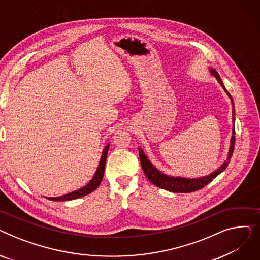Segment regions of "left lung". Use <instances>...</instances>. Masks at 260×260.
<instances>
[{"label":"left lung","instance_id":"8db88e82","mask_svg":"<svg viewBox=\"0 0 260 260\" xmlns=\"http://www.w3.org/2000/svg\"><path fill=\"white\" fill-rule=\"evenodd\" d=\"M211 74L218 80L220 85L223 87L224 91L228 93V95L230 97L232 103H233V99H232V95L230 94V92L225 89L222 80L218 75V73L213 70V68H210ZM233 122H235V111H234V103H233ZM234 144H235V128H233V135H232V139H231V146H230V151H229V156H228V160L223 163V165L217 169L215 172H213L212 174L202 177V178H198V179H188V178H183V177H172V176H168L166 174L161 173L160 171H158L152 163L147 159V157L144 155L142 149L139 147V158H140V163L142 170L145 174V176L147 177V179L151 181L154 185L170 190V192L173 193H192L195 192V190H198L202 187L206 186L208 183H210L214 178L219 175L220 173H222L225 168L228 167V165L230 163V159L232 158V155H233L234 152Z\"/></svg>","mask_w":260,"mask_h":260}]
</instances>
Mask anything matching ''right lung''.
I'll list each match as a JSON object with an SVG mask.
<instances>
[{
  "label": "right lung",
  "mask_w": 260,
  "mask_h": 260,
  "mask_svg": "<svg viewBox=\"0 0 260 260\" xmlns=\"http://www.w3.org/2000/svg\"><path fill=\"white\" fill-rule=\"evenodd\" d=\"M108 147L109 144H107L104 149H103V153L101 156V160L99 163V167L97 169V172H95L94 176L92 177V179L83 187H81L78 190H75V192H72L70 194H66L60 197H51L48 198L49 200H53V201H66V200H73V199H77L80 197H83L88 195L89 193L93 192V190L99 186V184L102 181L103 178V175H104V170H105V163H106V157H107V152H108Z\"/></svg>",
  "instance_id": "right-lung-1"
}]
</instances>
